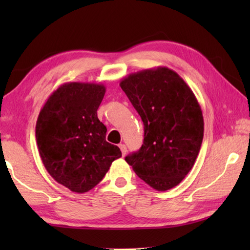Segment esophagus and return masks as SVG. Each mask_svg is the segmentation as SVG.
<instances>
[{
	"instance_id": "esophagus-1",
	"label": "esophagus",
	"mask_w": 250,
	"mask_h": 250,
	"mask_svg": "<svg viewBox=\"0 0 250 250\" xmlns=\"http://www.w3.org/2000/svg\"><path fill=\"white\" fill-rule=\"evenodd\" d=\"M119 147H120V150L122 152V155L125 156L126 154V146H125V145H124V143H121V145H119Z\"/></svg>"
}]
</instances>
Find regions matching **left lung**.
Listing matches in <instances>:
<instances>
[{"label":"left lung","instance_id":"1","mask_svg":"<svg viewBox=\"0 0 250 250\" xmlns=\"http://www.w3.org/2000/svg\"><path fill=\"white\" fill-rule=\"evenodd\" d=\"M145 125L138 152L125 156L141 180L156 191L179 185L195 163L204 137V119L195 95L167 67L130 74L120 82Z\"/></svg>","mask_w":250,"mask_h":250}]
</instances>
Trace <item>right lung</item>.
I'll return each mask as SVG.
<instances>
[{
  "instance_id": "1",
  "label": "right lung",
  "mask_w": 250,
  "mask_h": 250,
  "mask_svg": "<svg viewBox=\"0 0 250 250\" xmlns=\"http://www.w3.org/2000/svg\"><path fill=\"white\" fill-rule=\"evenodd\" d=\"M104 94L103 83H62L37 118L36 142L44 167L71 192L90 191L121 158L119 147L105 141L107 128L97 117Z\"/></svg>"
}]
</instances>
